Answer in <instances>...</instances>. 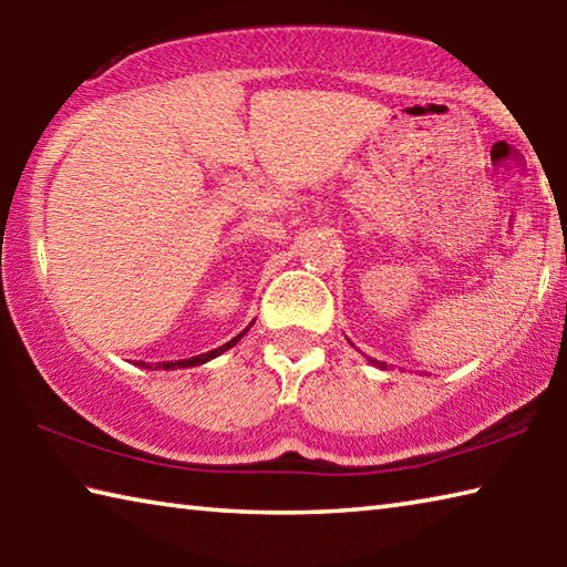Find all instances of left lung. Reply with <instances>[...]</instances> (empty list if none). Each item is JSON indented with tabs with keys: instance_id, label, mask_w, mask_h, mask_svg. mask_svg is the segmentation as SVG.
<instances>
[{
	"instance_id": "obj_1",
	"label": "left lung",
	"mask_w": 567,
	"mask_h": 567,
	"mask_svg": "<svg viewBox=\"0 0 567 567\" xmlns=\"http://www.w3.org/2000/svg\"><path fill=\"white\" fill-rule=\"evenodd\" d=\"M375 362H378V360H375ZM380 368H382V362H380Z\"/></svg>"
}]
</instances>
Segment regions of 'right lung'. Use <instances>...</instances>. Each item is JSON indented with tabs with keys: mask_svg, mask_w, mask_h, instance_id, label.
I'll return each instance as SVG.
<instances>
[{
	"mask_svg": "<svg viewBox=\"0 0 567 567\" xmlns=\"http://www.w3.org/2000/svg\"><path fill=\"white\" fill-rule=\"evenodd\" d=\"M245 334V332H243ZM243 334H237L235 340H229V342H225L223 348H217V350H209V352H205V354H195V358H187V360H175V362H162V368L165 370H169V368H192V364H199V362H207L209 358H215V354H219V352H225V350H229L233 348V344L243 338Z\"/></svg>",
	"mask_w": 567,
	"mask_h": 567,
	"instance_id": "1",
	"label": "right lung"
}]
</instances>
